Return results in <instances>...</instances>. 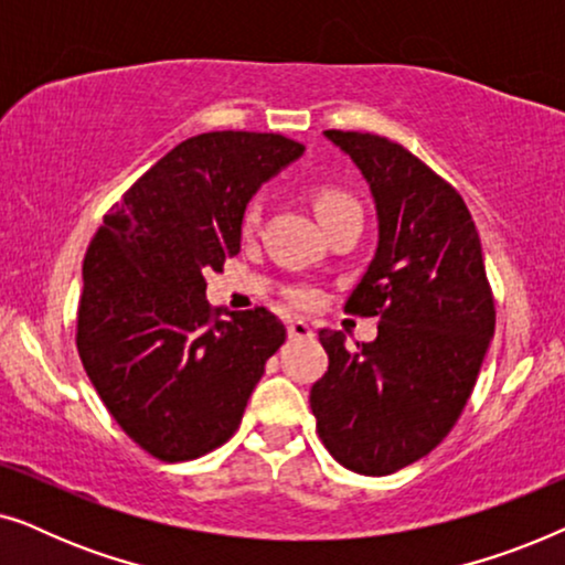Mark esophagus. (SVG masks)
Masks as SVG:
<instances>
[{"label":"esophagus","mask_w":565,"mask_h":565,"mask_svg":"<svg viewBox=\"0 0 565 565\" xmlns=\"http://www.w3.org/2000/svg\"><path fill=\"white\" fill-rule=\"evenodd\" d=\"M288 337L290 339H311L313 337L311 323H306L303 319H292L288 323Z\"/></svg>","instance_id":"esophagus-1"}]
</instances>
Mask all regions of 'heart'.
<instances>
[{
  "label": "heart",
  "instance_id": "heart-1",
  "mask_svg": "<svg viewBox=\"0 0 565 565\" xmlns=\"http://www.w3.org/2000/svg\"><path fill=\"white\" fill-rule=\"evenodd\" d=\"M313 207H316V213H319V218H327V215L342 213V211H360L358 203H354V200L347 195L344 190H334V188L316 190L313 192ZM254 223H257V211L252 207V211L246 213V218H244V228H252ZM292 298H296L298 303H311V300H313V296L308 290H298Z\"/></svg>",
  "mask_w": 565,
  "mask_h": 565
}]
</instances>
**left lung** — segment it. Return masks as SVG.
Here are the masks:
<instances>
[{
  "label": "left lung",
  "mask_w": 565,
  "mask_h": 565,
  "mask_svg": "<svg viewBox=\"0 0 565 565\" xmlns=\"http://www.w3.org/2000/svg\"><path fill=\"white\" fill-rule=\"evenodd\" d=\"M365 177L377 249L344 311L381 316L350 350L321 329L329 370L311 388L316 429L337 462L388 476L435 450L455 427L493 337L481 238L452 184L383 136L323 130Z\"/></svg>",
  "instance_id": "1"
}]
</instances>
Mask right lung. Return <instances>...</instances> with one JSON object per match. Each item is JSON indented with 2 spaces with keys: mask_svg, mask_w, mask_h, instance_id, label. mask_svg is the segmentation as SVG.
Instances as JSON below:
<instances>
[{
  "mask_svg": "<svg viewBox=\"0 0 565 565\" xmlns=\"http://www.w3.org/2000/svg\"><path fill=\"white\" fill-rule=\"evenodd\" d=\"M303 151L280 134L192 136L92 238L76 350L113 419L153 458L192 460L226 443L285 342L267 308L221 319L205 300V273L238 254L254 192Z\"/></svg>",
  "mask_w": 565,
  "mask_h": 565,
  "instance_id": "1",
  "label": "right lung"
}]
</instances>
